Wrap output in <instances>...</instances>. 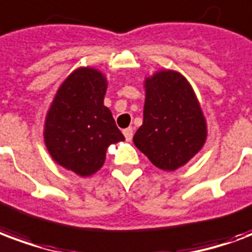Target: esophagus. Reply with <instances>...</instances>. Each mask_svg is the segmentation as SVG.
Returning a JSON list of instances; mask_svg holds the SVG:
<instances>
[{"label": "esophagus", "instance_id": "34e87169", "mask_svg": "<svg viewBox=\"0 0 252 252\" xmlns=\"http://www.w3.org/2000/svg\"><path fill=\"white\" fill-rule=\"evenodd\" d=\"M123 133H124V136H126V141L132 140V137H133V129H132V128H126V129L123 131Z\"/></svg>", "mask_w": 252, "mask_h": 252}]
</instances>
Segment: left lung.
Listing matches in <instances>:
<instances>
[{"label":"left lung","mask_w":252,"mask_h":252,"mask_svg":"<svg viewBox=\"0 0 252 252\" xmlns=\"http://www.w3.org/2000/svg\"><path fill=\"white\" fill-rule=\"evenodd\" d=\"M143 124L133 143L163 171L183 167L202 150L207 123L191 84L175 70H159L144 81Z\"/></svg>","instance_id":"1"}]
</instances>
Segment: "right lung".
<instances>
[{
  "label": "right lung",
  "mask_w": 252,
  "mask_h": 252,
  "mask_svg": "<svg viewBox=\"0 0 252 252\" xmlns=\"http://www.w3.org/2000/svg\"><path fill=\"white\" fill-rule=\"evenodd\" d=\"M107 77L81 66L60 85L45 117L44 141L52 159L79 176L101 168L107 148L126 140L104 105Z\"/></svg>",
  "instance_id": "right-lung-1"
}]
</instances>
